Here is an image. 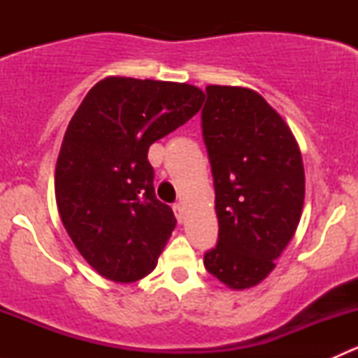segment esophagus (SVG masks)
<instances>
[{
    "mask_svg": "<svg viewBox=\"0 0 358 358\" xmlns=\"http://www.w3.org/2000/svg\"><path fill=\"white\" fill-rule=\"evenodd\" d=\"M173 211H175L176 220H178V222L182 223L183 222V215H185V208H183L182 204H175V206H173Z\"/></svg>",
    "mask_w": 358,
    "mask_h": 358,
    "instance_id": "1",
    "label": "esophagus"
}]
</instances>
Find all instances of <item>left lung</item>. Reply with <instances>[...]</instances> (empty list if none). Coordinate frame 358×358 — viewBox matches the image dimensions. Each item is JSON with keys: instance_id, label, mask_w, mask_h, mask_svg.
Masks as SVG:
<instances>
[{"instance_id": "obj_1", "label": "left lung", "mask_w": 358, "mask_h": 358, "mask_svg": "<svg viewBox=\"0 0 358 358\" xmlns=\"http://www.w3.org/2000/svg\"><path fill=\"white\" fill-rule=\"evenodd\" d=\"M202 136L215 180L218 244L204 266L234 291L258 286L298 229L305 169L291 128L258 92L206 86Z\"/></svg>"}]
</instances>
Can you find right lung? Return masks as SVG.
I'll use <instances>...</instances> for the list:
<instances>
[{
  "instance_id": "add662e5",
  "label": "right lung",
  "mask_w": 358,
  "mask_h": 358,
  "mask_svg": "<svg viewBox=\"0 0 358 358\" xmlns=\"http://www.w3.org/2000/svg\"><path fill=\"white\" fill-rule=\"evenodd\" d=\"M204 92L187 83L109 76L72 115L55 168L60 220L102 277L131 284L157 265L176 218L157 201L147 152L197 114Z\"/></svg>"
}]
</instances>
